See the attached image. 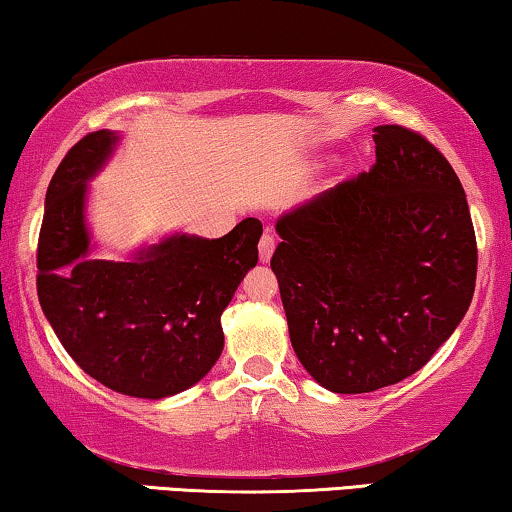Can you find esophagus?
<instances>
[{"label":"esophagus","mask_w":512,"mask_h":512,"mask_svg":"<svg viewBox=\"0 0 512 512\" xmlns=\"http://www.w3.org/2000/svg\"><path fill=\"white\" fill-rule=\"evenodd\" d=\"M272 251H275V235L265 233V235L261 237V242H258V254H261V261H263V263L270 261Z\"/></svg>","instance_id":"34e87169"}]
</instances>
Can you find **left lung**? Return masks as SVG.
<instances>
[{
  "instance_id": "left-lung-1",
  "label": "left lung",
  "mask_w": 512,
  "mask_h": 512,
  "mask_svg": "<svg viewBox=\"0 0 512 512\" xmlns=\"http://www.w3.org/2000/svg\"><path fill=\"white\" fill-rule=\"evenodd\" d=\"M375 165L277 221L293 352L321 387L366 394L417 373L471 305L478 244L447 158L377 125Z\"/></svg>"
}]
</instances>
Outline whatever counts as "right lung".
<instances>
[{
  "instance_id": "obj_1",
  "label": "right lung",
  "mask_w": 512,
  "mask_h": 512,
  "mask_svg": "<svg viewBox=\"0 0 512 512\" xmlns=\"http://www.w3.org/2000/svg\"><path fill=\"white\" fill-rule=\"evenodd\" d=\"M116 142L109 130L90 132L55 170L39 230L37 293L81 370L118 394L156 401L193 387L221 356V314L258 263L263 226L244 219L219 240L174 235L132 261L90 258L86 181Z\"/></svg>"
}]
</instances>
